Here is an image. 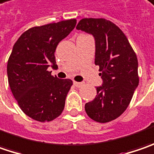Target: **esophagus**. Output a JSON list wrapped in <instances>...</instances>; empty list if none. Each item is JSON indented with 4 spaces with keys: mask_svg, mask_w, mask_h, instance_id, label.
Wrapping results in <instances>:
<instances>
[{
    "mask_svg": "<svg viewBox=\"0 0 154 154\" xmlns=\"http://www.w3.org/2000/svg\"><path fill=\"white\" fill-rule=\"evenodd\" d=\"M73 84H74V85H75L76 87H77V88H80V87H82V86L84 85L83 83H78V82H75V81H74Z\"/></svg>",
    "mask_w": 154,
    "mask_h": 154,
    "instance_id": "esophagus-1",
    "label": "esophagus"
}]
</instances>
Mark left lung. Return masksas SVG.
Instances as JSON below:
<instances>
[{"label":"left lung","mask_w":154,"mask_h":154,"mask_svg":"<svg viewBox=\"0 0 154 154\" xmlns=\"http://www.w3.org/2000/svg\"><path fill=\"white\" fill-rule=\"evenodd\" d=\"M77 29L95 38V64L103 82L97 87L95 99L85 104V111L95 122L106 123L118 118L130 103L139 84L137 56L123 32L110 20L84 18Z\"/></svg>","instance_id":"obj_1"}]
</instances>
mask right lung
Returning <instances> with one entry per match:
<instances>
[{"instance_id": "1", "label": "right lung", "mask_w": 154, "mask_h": 154, "mask_svg": "<svg viewBox=\"0 0 154 154\" xmlns=\"http://www.w3.org/2000/svg\"><path fill=\"white\" fill-rule=\"evenodd\" d=\"M76 24V19H70L32 27L13 47L7 67L8 84L21 110L35 121L51 122L64 110L73 83L51 76L48 67H57L54 55L57 45Z\"/></svg>"}]
</instances>
